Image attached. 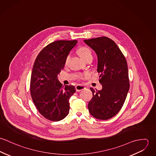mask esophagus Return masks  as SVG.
<instances>
[{"label":"esophagus","instance_id":"34e87169","mask_svg":"<svg viewBox=\"0 0 156 156\" xmlns=\"http://www.w3.org/2000/svg\"><path fill=\"white\" fill-rule=\"evenodd\" d=\"M85 89V87L83 85H77L76 86V91H77V92H79V91Z\"/></svg>","mask_w":156,"mask_h":156}]
</instances>
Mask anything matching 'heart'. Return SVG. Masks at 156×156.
<instances>
[{"mask_svg":"<svg viewBox=\"0 0 156 156\" xmlns=\"http://www.w3.org/2000/svg\"><path fill=\"white\" fill-rule=\"evenodd\" d=\"M78 55L82 58L83 60H85L89 56H92V51L90 49L87 47H82L77 50ZM68 59V58L67 59Z\"/></svg>","mask_w":156,"mask_h":156,"instance_id":"1","label":"heart"}]
</instances>
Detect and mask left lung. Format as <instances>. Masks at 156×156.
Listing matches in <instances>:
<instances>
[{
	"mask_svg": "<svg viewBox=\"0 0 156 156\" xmlns=\"http://www.w3.org/2000/svg\"><path fill=\"white\" fill-rule=\"evenodd\" d=\"M84 42L97 53V71L102 85L101 90L90 88L93 96L88 110L97 119H109L121 109L130 88L127 61L118 46L108 37L85 40Z\"/></svg>",
	"mask_w": 156,
	"mask_h": 156,
	"instance_id": "obj_1",
	"label": "left lung"
}]
</instances>
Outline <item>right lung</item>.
<instances>
[{"label": "right lung", "instance_id": "1", "mask_svg": "<svg viewBox=\"0 0 156 156\" xmlns=\"http://www.w3.org/2000/svg\"><path fill=\"white\" fill-rule=\"evenodd\" d=\"M77 43V40L53 41L42 49L35 61L30 78V95L38 112L50 121H61L69 113V100L76 89L71 85L63 88L58 75Z\"/></svg>", "mask_w": 156, "mask_h": 156}]
</instances>
